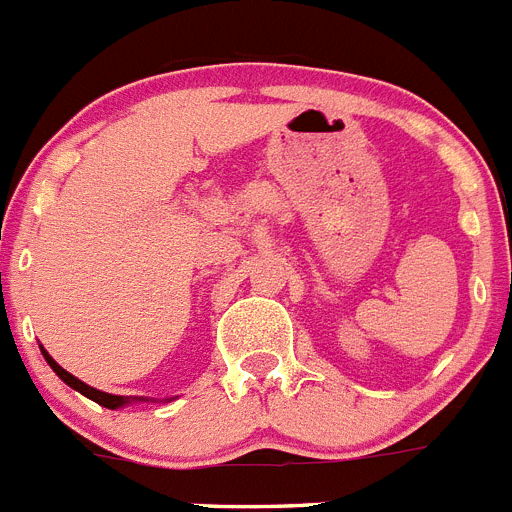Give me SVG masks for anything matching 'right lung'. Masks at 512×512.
I'll return each instance as SVG.
<instances>
[{
  "label": "right lung",
  "mask_w": 512,
  "mask_h": 512,
  "mask_svg": "<svg viewBox=\"0 0 512 512\" xmlns=\"http://www.w3.org/2000/svg\"><path fill=\"white\" fill-rule=\"evenodd\" d=\"M40 354L45 356V361H48V366H51L53 372L58 374V379H63V382L69 384L71 390L81 392L84 397H89V400H94L97 405H102V408H110V410H117V408H125V405H130V402H158L153 400V397H125V395H110V392H102V390H94V387H89L87 382H81V379H76L74 374H69L63 366H58L56 361H53V356L45 351L43 346H40ZM169 402V400H164Z\"/></svg>",
  "instance_id": "right-lung-1"
}]
</instances>
